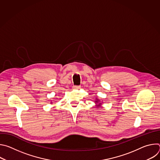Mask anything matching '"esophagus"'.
Masks as SVG:
<instances>
[{
	"label": "esophagus",
	"instance_id": "obj_1",
	"mask_svg": "<svg viewBox=\"0 0 160 160\" xmlns=\"http://www.w3.org/2000/svg\"><path fill=\"white\" fill-rule=\"evenodd\" d=\"M81 87V85H75V86H73V88L74 89H79Z\"/></svg>",
	"mask_w": 160,
	"mask_h": 160
}]
</instances>
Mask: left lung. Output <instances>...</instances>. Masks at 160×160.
<instances>
[{"label": "left lung", "instance_id": "1", "mask_svg": "<svg viewBox=\"0 0 160 160\" xmlns=\"http://www.w3.org/2000/svg\"><path fill=\"white\" fill-rule=\"evenodd\" d=\"M96 102H98V101H96ZM99 104H101V103H99Z\"/></svg>", "mask_w": 160, "mask_h": 160}]
</instances>
